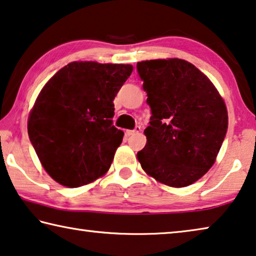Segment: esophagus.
I'll return each instance as SVG.
<instances>
[{"mask_svg": "<svg viewBox=\"0 0 256 256\" xmlns=\"http://www.w3.org/2000/svg\"><path fill=\"white\" fill-rule=\"evenodd\" d=\"M140 132V126H136V128L134 129V130H126V135L132 136V135H134V134Z\"/></svg>", "mask_w": 256, "mask_h": 256, "instance_id": "obj_1", "label": "esophagus"}]
</instances>
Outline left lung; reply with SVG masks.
Here are the masks:
<instances>
[{
    "label": "left lung",
    "mask_w": 256,
    "mask_h": 256,
    "mask_svg": "<svg viewBox=\"0 0 256 256\" xmlns=\"http://www.w3.org/2000/svg\"><path fill=\"white\" fill-rule=\"evenodd\" d=\"M152 116L137 159L148 175L172 188L194 183L213 166L228 111L205 74L178 58L137 62Z\"/></svg>",
    "instance_id": "8db88e82"
}]
</instances>
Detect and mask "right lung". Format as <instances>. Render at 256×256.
<instances>
[{"instance_id": "obj_1", "label": "right lung", "mask_w": 256, "mask_h": 256, "mask_svg": "<svg viewBox=\"0 0 256 256\" xmlns=\"http://www.w3.org/2000/svg\"><path fill=\"white\" fill-rule=\"evenodd\" d=\"M132 65L73 62L46 82L30 113V140L43 168L68 188L92 183L111 167L124 132L113 100Z\"/></svg>"}]
</instances>
